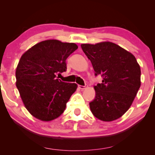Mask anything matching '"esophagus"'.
Here are the masks:
<instances>
[{"mask_svg": "<svg viewBox=\"0 0 155 155\" xmlns=\"http://www.w3.org/2000/svg\"><path fill=\"white\" fill-rule=\"evenodd\" d=\"M79 89H81V90H84L85 88L86 87H87V84H85V85H79Z\"/></svg>", "mask_w": 155, "mask_h": 155, "instance_id": "34e87169", "label": "esophagus"}]
</instances>
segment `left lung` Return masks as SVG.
I'll return each instance as SVG.
<instances>
[{
	"label": "left lung",
	"instance_id": "obj_1",
	"mask_svg": "<svg viewBox=\"0 0 155 155\" xmlns=\"http://www.w3.org/2000/svg\"><path fill=\"white\" fill-rule=\"evenodd\" d=\"M81 49L91 63L95 75L103 77L94 87L95 97L90 103L92 113L110 122L120 118L130 107L140 86V68L129 51L116 44H84Z\"/></svg>",
	"mask_w": 155,
	"mask_h": 155
}]
</instances>
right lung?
<instances>
[{
	"label": "right lung",
	"instance_id": "1",
	"mask_svg": "<svg viewBox=\"0 0 155 155\" xmlns=\"http://www.w3.org/2000/svg\"><path fill=\"white\" fill-rule=\"evenodd\" d=\"M78 46L58 40L35 44L21 57L16 70V85L28 111L35 118L51 121L60 117L75 83L63 82L56 75L65 71V60Z\"/></svg>",
	"mask_w": 155,
	"mask_h": 155
}]
</instances>
